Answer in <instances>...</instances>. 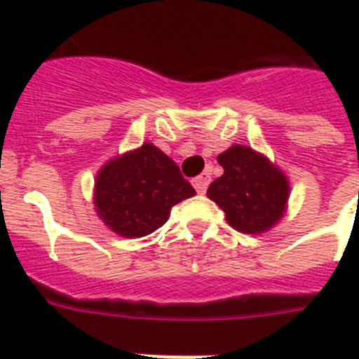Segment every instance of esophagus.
Returning <instances> with one entry per match:
<instances>
[{
	"instance_id": "esophagus-1",
	"label": "esophagus",
	"mask_w": 359,
	"mask_h": 359,
	"mask_svg": "<svg viewBox=\"0 0 359 359\" xmlns=\"http://www.w3.org/2000/svg\"><path fill=\"white\" fill-rule=\"evenodd\" d=\"M208 183H210V174L208 172L199 174L198 177H194V180H192V185H194V189L198 190V194H205V192H207Z\"/></svg>"
}]
</instances>
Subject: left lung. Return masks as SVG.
Returning <instances> with one entry per match:
<instances>
[{
	"label": "left lung",
	"mask_w": 359,
	"mask_h": 359,
	"mask_svg": "<svg viewBox=\"0 0 359 359\" xmlns=\"http://www.w3.org/2000/svg\"><path fill=\"white\" fill-rule=\"evenodd\" d=\"M223 176L210 183L207 196L243 233H264L284 217L290 180L268 156L248 145L233 144L217 156Z\"/></svg>",
	"instance_id": "left-lung-1"
}]
</instances>
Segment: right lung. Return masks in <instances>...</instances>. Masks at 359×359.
Wrapping results in <instances>:
<instances>
[{
    "mask_svg": "<svg viewBox=\"0 0 359 359\" xmlns=\"http://www.w3.org/2000/svg\"><path fill=\"white\" fill-rule=\"evenodd\" d=\"M192 196L196 190L174 160L151 142H144L100 167L95 177L93 205L111 231L138 239L163 226L170 208Z\"/></svg>",
    "mask_w": 359,
    "mask_h": 359,
    "instance_id": "1",
    "label": "right lung"
}]
</instances>
